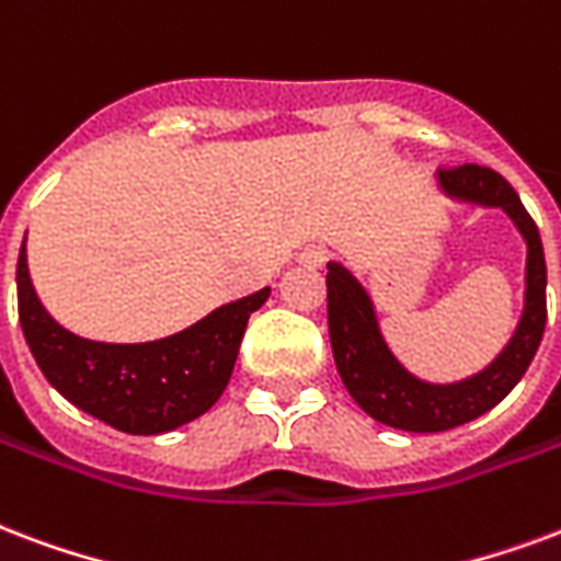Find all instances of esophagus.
Here are the masks:
<instances>
[{
	"label": "esophagus",
	"instance_id": "34e87169",
	"mask_svg": "<svg viewBox=\"0 0 561 561\" xmlns=\"http://www.w3.org/2000/svg\"><path fill=\"white\" fill-rule=\"evenodd\" d=\"M300 261L306 264V267H321V264H327V261H330V249H327V247L302 249Z\"/></svg>",
	"mask_w": 561,
	"mask_h": 561
}]
</instances>
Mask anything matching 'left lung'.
Masks as SVG:
<instances>
[{"instance_id": "obj_1", "label": "left lung", "mask_w": 561, "mask_h": 561, "mask_svg": "<svg viewBox=\"0 0 561 561\" xmlns=\"http://www.w3.org/2000/svg\"><path fill=\"white\" fill-rule=\"evenodd\" d=\"M439 190L455 202L481 207H502L526 240V297L524 314L512 342L479 375L458 383L419 380L398 363L380 335L375 302L359 279L342 264H327V321L335 368L356 404L389 428L413 434H437L458 428L496 408L526 375L541 344L547 323V264L535 219L526 214L514 186L488 165L463 163L439 169Z\"/></svg>"}]
</instances>
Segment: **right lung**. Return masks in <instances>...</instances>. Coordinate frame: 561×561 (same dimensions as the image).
<instances>
[{
    "label": "right lung",
    "instance_id": "1",
    "mask_svg": "<svg viewBox=\"0 0 561 561\" xmlns=\"http://www.w3.org/2000/svg\"><path fill=\"white\" fill-rule=\"evenodd\" d=\"M267 297L270 288H261L157 342H91L41 306L28 279L26 240L16 261L20 327L37 368L73 408L124 434H165L214 408L234 371L249 314Z\"/></svg>",
    "mask_w": 561,
    "mask_h": 561
}]
</instances>
